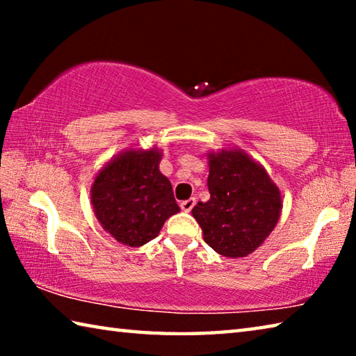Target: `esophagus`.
I'll return each instance as SVG.
<instances>
[{
  "instance_id": "34e87169",
  "label": "esophagus",
  "mask_w": 356,
  "mask_h": 356,
  "mask_svg": "<svg viewBox=\"0 0 356 356\" xmlns=\"http://www.w3.org/2000/svg\"><path fill=\"white\" fill-rule=\"evenodd\" d=\"M195 204H196L195 197H190V200L180 202V209H182L184 212H191V209L195 207Z\"/></svg>"
}]
</instances>
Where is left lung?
Listing matches in <instances>:
<instances>
[{
    "instance_id": "1",
    "label": "left lung",
    "mask_w": 356,
    "mask_h": 356,
    "mask_svg": "<svg viewBox=\"0 0 356 356\" xmlns=\"http://www.w3.org/2000/svg\"><path fill=\"white\" fill-rule=\"evenodd\" d=\"M210 200L191 213L218 254L238 259L261 246L278 225L282 196L265 168L238 147L207 152Z\"/></svg>"
}]
</instances>
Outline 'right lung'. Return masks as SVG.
Instances as JSON below:
<instances>
[{
  "label": "right lung",
  "instance_id": "obj_1",
  "mask_svg": "<svg viewBox=\"0 0 356 356\" xmlns=\"http://www.w3.org/2000/svg\"><path fill=\"white\" fill-rule=\"evenodd\" d=\"M163 150L127 147L114 155L95 174L91 204L110 236L119 243L146 245L159 236L165 221L180 207L170 179L160 172Z\"/></svg>",
  "mask_w": 356,
  "mask_h": 356
}]
</instances>
